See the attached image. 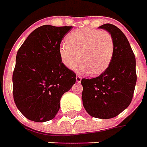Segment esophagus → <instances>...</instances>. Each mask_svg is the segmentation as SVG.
<instances>
[{
  "instance_id": "esophagus-1",
  "label": "esophagus",
  "mask_w": 147,
  "mask_h": 147,
  "mask_svg": "<svg viewBox=\"0 0 147 147\" xmlns=\"http://www.w3.org/2000/svg\"><path fill=\"white\" fill-rule=\"evenodd\" d=\"M81 80H82V78L80 76H78V75H77L76 76V82H81Z\"/></svg>"
}]
</instances>
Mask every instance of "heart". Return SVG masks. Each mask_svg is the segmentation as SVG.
<instances>
[{
    "label": "heart",
    "instance_id": "obj_1",
    "mask_svg": "<svg viewBox=\"0 0 147 147\" xmlns=\"http://www.w3.org/2000/svg\"><path fill=\"white\" fill-rule=\"evenodd\" d=\"M59 48L61 61L69 69L79 63L80 70L92 75L103 73L110 65L115 52V42L109 32L86 28L77 29L66 37Z\"/></svg>",
    "mask_w": 147,
    "mask_h": 147
}]
</instances>
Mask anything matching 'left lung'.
I'll use <instances>...</instances> for the list:
<instances>
[{
	"label": "left lung",
	"instance_id": "left-lung-1",
	"mask_svg": "<svg viewBox=\"0 0 147 147\" xmlns=\"http://www.w3.org/2000/svg\"><path fill=\"white\" fill-rule=\"evenodd\" d=\"M114 38L115 52L109 67L94 78H82V104L94 118L111 119L130 105L137 82L136 59L123 32L116 26L100 27Z\"/></svg>",
	"mask_w": 147,
	"mask_h": 147
}]
</instances>
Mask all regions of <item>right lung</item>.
I'll return each instance as SVG.
<instances>
[{
    "mask_svg": "<svg viewBox=\"0 0 147 147\" xmlns=\"http://www.w3.org/2000/svg\"><path fill=\"white\" fill-rule=\"evenodd\" d=\"M71 29L72 26H41L17 52L13 96L17 108L29 120L54 119L61 96L76 82V74L62 63L59 53L62 39Z\"/></svg>",
    "mask_w": 147,
    "mask_h": 147,
    "instance_id": "add662e5",
    "label": "right lung"
}]
</instances>
